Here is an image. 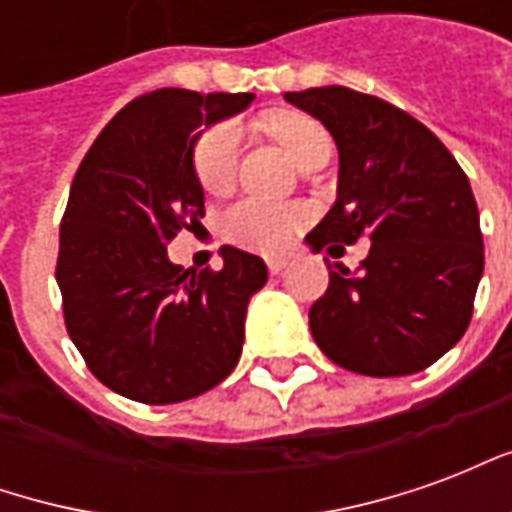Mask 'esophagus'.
Wrapping results in <instances>:
<instances>
[{"label": "esophagus", "mask_w": 512, "mask_h": 512, "mask_svg": "<svg viewBox=\"0 0 512 512\" xmlns=\"http://www.w3.org/2000/svg\"><path fill=\"white\" fill-rule=\"evenodd\" d=\"M266 263L271 274H282V271L288 268V257H268Z\"/></svg>", "instance_id": "1"}]
</instances>
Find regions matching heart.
<instances>
[{
	"instance_id": "b5f03b06",
	"label": "heart",
	"mask_w": 512,
	"mask_h": 512,
	"mask_svg": "<svg viewBox=\"0 0 512 512\" xmlns=\"http://www.w3.org/2000/svg\"><path fill=\"white\" fill-rule=\"evenodd\" d=\"M271 131L299 169L318 153H326L332 147L329 134L312 117L279 115L271 123ZM238 147H241V134L233 123H216L208 131H202L194 145V169L205 189L222 191L230 186V180L235 178V164H238ZM296 227H299V211H293L288 205L260 200V197L238 200L222 216V233L233 244L257 249V252L282 249L293 238Z\"/></svg>"
}]
</instances>
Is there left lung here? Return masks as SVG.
Listing matches in <instances>:
<instances>
[{
  "label": "left lung",
  "mask_w": 512,
  "mask_h": 512,
  "mask_svg": "<svg viewBox=\"0 0 512 512\" xmlns=\"http://www.w3.org/2000/svg\"><path fill=\"white\" fill-rule=\"evenodd\" d=\"M285 101L321 120L340 150L337 200L307 235L312 252L373 241L359 274L329 271L310 310L315 343L362 376L425 370L463 337L483 277L466 172L430 128L376 95L332 84Z\"/></svg>",
  "instance_id": "8db88e82"
}]
</instances>
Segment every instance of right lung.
<instances>
[{
	"label": "right lung",
	"mask_w": 512,
	"mask_h": 512,
	"mask_svg": "<svg viewBox=\"0 0 512 512\" xmlns=\"http://www.w3.org/2000/svg\"><path fill=\"white\" fill-rule=\"evenodd\" d=\"M252 93L156 90L117 112L76 169L60 227L65 326L93 376L150 406L180 403L233 373L257 255L222 246V271L175 266L167 244L205 213L194 145Z\"/></svg>",
	"instance_id": "obj_1"
}]
</instances>
